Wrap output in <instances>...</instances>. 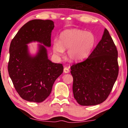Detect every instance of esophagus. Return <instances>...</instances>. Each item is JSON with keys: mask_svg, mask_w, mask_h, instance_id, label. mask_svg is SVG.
<instances>
[{"mask_svg": "<svg viewBox=\"0 0 128 128\" xmlns=\"http://www.w3.org/2000/svg\"><path fill=\"white\" fill-rule=\"evenodd\" d=\"M64 72L65 73H68L69 72V69L67 67H65L64 68Z\"/></svg>", "mask_w": 128, "mask_h": 128, "instance_id": "34e87169", "label": "esophagus"}]
</instances>
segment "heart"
Returning <instances> with one entry per match:
<instances>
[{
    "instance_id": "obj_1",
    "label": "heart",
    "mask_w": 128,
    "mask_h": 128,
    "mask_svg": "<svg viewBox=\"0 0 128 128\" xmlns=\"http://www.w3.org/2000/svg\"><path fill=\"white\" fill-rule=\"evenodd\" d=\"M95 42V36L92 33L78 29H67L60 34L59 41L54 40L52 50L56 55L61 56L64 50L68 49L69 59L79 61L90 53Z\"/></svg>"
}]
</instances>
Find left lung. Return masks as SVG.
Instances as JSON below:
<instances>
[{"instance_id": "1", "label": "left lung", "mask_w": 128, "mask_h": 128, "mask_svg": "<svg viewBox=\"0 0 128 128\" xmlns=\"http://www.w3.org/2000/svg\"><path fill=\"white\" fill-rule=\"evenodd\" d=\"M118 52L107 29L89 56L70 66L74 98L81 106H94L106 100L118 74Z\"/></svg>"}]
</instances>
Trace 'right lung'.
I'll use <instances>...</instances> for the list:
<instances>
[{
  "label": "right lung",
  "instance_id": "add662e5",
  "mask_svg": "<svg viewBox=\"0 0 128 128\" xmlns=\"http://www.w3.org/2000/svg\"><path fill=\"white\" fill-rule=\"evenodd\" d=\"M54 23L50 20H33L21 28L10 47L8 70L16 92L23 99L40 103L48 97L54 82L63 72L62 64L48 59L47 50L39 44L36 56H32L27 44L32 42L51 46Z\"/></svg>",
  "mask_w": 128,
  "mask_h": 128
}]
</instances>
